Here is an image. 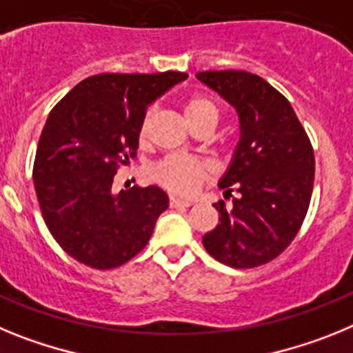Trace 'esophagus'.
I'll return each instance as SVG.
<instances>
[{
    "label": "esophagus",
    "mask_w": 353,
    "mask_h": 353,
    "mask_svg": "<svg viewBox=\"0 0 353 353\" xmlns=\"http://www.w3.org/2000/svg\"><path fill=\"white\" fill-rule=\"evenodd\" d=\"M192 201H189V199H182V198H174V196H171L170 198V207L171 208H187L191 207Z\"/></svg>",
    "instance_id": "esophagus-1"
}]
</instances>
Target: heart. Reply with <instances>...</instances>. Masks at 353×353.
Masks as SVG:
<instances>
[{"label": "heart", "mask_w": 353, "mask_h": 353, "mask_svg": "<svg viewBox=\"0 0 353 353\" xmlns=\"http://www.w3.org/2000/svg\"><path fill=\"white\" fill-rule=\"evenodd\" d=\"M183 113L187 121L194 130L205 125H217L219 121V105L210 97L196 95L183 104ZM154 120V109H148L139 125V139H148L150 125ZM214 173V168L208 161L199 157H185V155H168L152 168V179L168 189L173 194L192 196L203 185Z\"/></svg>", "instance_id": "b5f03b06"}]
</instances>
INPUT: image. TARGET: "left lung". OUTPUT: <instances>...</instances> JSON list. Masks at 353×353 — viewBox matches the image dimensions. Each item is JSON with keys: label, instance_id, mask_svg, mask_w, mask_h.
<instances>
[{"label": "left lung", "instance_id": "obj_1", "mask_svg": "<svg viewBox=\"0 0 353 353\" xmlns=\"http://www.w3.org/2000/svg\"><path fill=\"white\" fill-rule=\"evenodd\" d=\"M201 83L235 108L240 139L219 187L236 196L215 203L219 224L203 235L210 256L233 269L269 263L292 244L314 182L310 138L285 95L245 70L199 72Z\"/></svg>", "mask_w": 353, "mask_h": 353}]
</instances>
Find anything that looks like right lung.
Here are the masks:
<instances>
[{
    "label": "right lung",
    "mask_w": 353,
    "mask_h": 353,
    "mask_svg": "<svg viewBox=\"0 0 353 353\" xmlns=\"http://www.w3.org/2000/svg\"><path fill=\"white\" fill-rule=\"evenodd\" d=\"M183 72L97 74L49 113L37 146L33 182L42 217L67 254L109 270L145 249L168 194L155 185L113 192L118 168L136 157L146 109Z\"/></svg>",
    "instance_id": "right-lung-1"
}]
</instances>
